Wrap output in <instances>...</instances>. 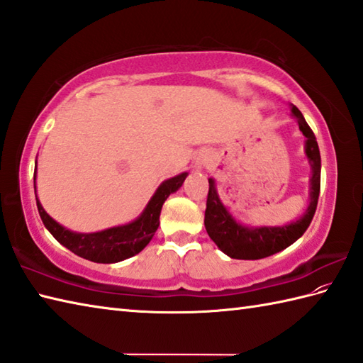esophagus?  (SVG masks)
<instances>
[{"label": "esophagus", "instance_id": "34e87169", "mask_svg": "<svg viewBox=\"0 0 363 363\" xmlns=\"http://www.w3.org/2000/svg\"><path fill=\"white\" fill-rule=\"evenodd\" d=\"M204 164H206V156L203 154V156L198 157V164H196V165H198V167H203Z\"/></svg>", "mask_w": 363, "mask_h": 363}]
</instances>
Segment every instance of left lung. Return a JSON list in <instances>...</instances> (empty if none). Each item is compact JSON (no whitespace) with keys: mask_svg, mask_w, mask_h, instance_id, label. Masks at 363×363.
Here are the masks:
<instances>
[{"mask_svg":"<svg viewBox=\"0 0 363 363\" xmlns=\"http://www.w3.org/2000/svg\"><path fill=\"white\" fill-rule=\"evenodd\" d=\"M293 117L298 120L299 130L307 138L306 156L312 167L311 177V203L303 217L285 226H260L248 228L237 223L233 215L220 201L215 181L209 179V194H207L204 226L207 234L218 248L233 259L257 260L264 259L287 248L295 243L306 233L317 211L320 196V179H321V157L317 138L313 130L307 125L303 113L296 106L291 104Z\"/></svg>","mask_w":363,"mask_h":363,"instance_id":"left-lung-1","label":"left lung"}]
</instances>
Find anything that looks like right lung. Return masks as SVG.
<instances>
[{
    "mask_svg": "<svg viewBox=\"0 0 363 363\" xmlns=\"http://www.w3.org/2000/svg\"><path fill=\"white\" fill-rule=\"evenodd\" d=\"M186 177L187 173H181L172 177V179L162 182L159 189L156 190V194L150 199V203L146 204L140 217L134 220L133 223L99 230V233L79 234L65 229L45 212L40 201H38V198H35L37 209L38 213H40V218L45 228L50 230L51 235L56 238L60 245H64L65 248L74 252L76 256L96 262V264H115V262H121L135 256V254L140 252L145 246L150 243L154 233H156L159 228L162 206H164L165 199L169 195L174 194V191L182 186Z\"/></svg>",
    "mask_w": 363,
    "mask_h": 363,
    "instance_id": "1",
    "label": "right lung"
}]
</instances>
